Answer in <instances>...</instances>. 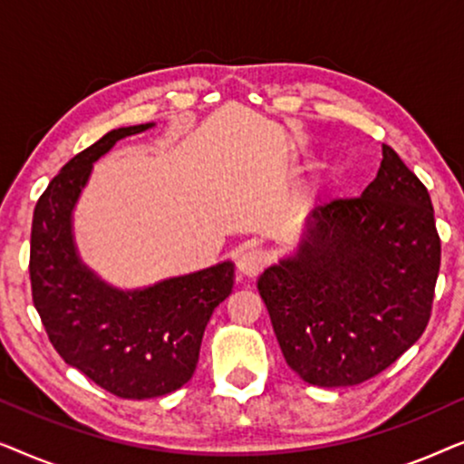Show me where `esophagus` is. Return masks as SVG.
<instances>
[{
	"label": "esophagus",
	"mask_w": 464,
	"mask_h": 464,
	"mask_svg": "<svg viewBox=\"0 0 464 464\" xmlns=\"http://www.w3.org/2000/svg\"><path fill=\"white\" fill-rule=\"evenodd\" d=\"M268 264V256L262 249H253V246H246L238 253L237 257V270L240 276L253 278L257 276L259 272L264 270V266Z\"/></svg>",
	"instance_id": "obj_1"
}]
</instances>
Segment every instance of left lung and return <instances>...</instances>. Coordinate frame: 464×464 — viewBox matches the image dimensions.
Instances as JSON below:
<instances>
[{
  "label": "left lung",
  "mask_w": 464,
  "mask_h": 464,
  "mask_svg": "<svg viewBox=\"0 0 464 464\" xmlns=\"http://www.w3.org/2000/svg\"><path fill=\"white\" fill-rule=\"evenodd\" d=\"M440 264L427 188L382 145L376 179L357 198L314 207L297 251L257 289L287 365L335 389L378 376L420 338Z\"/></svg>",
  "instance_id": "1"
}]
</instances>
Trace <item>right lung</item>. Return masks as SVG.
<instances>
[{"label":"right lung","mask_w":464,"mask_h":464,"mask_svg":"<svg viewBox=\"0 0 464 464\" xmlns=\"http://www.w3.org/2000/svg\"><path fill=\"white\" fill-rule=\"evenodd\" d=\"M151 126L110 130L73 156L44 189L31 226V295L50 342L65 363L122 399L169 395L192 378L207 323L234 285V264L221 262L120 291L80 262L72 213L92 162Z\"/></svg>","instance_id":"1"}]
</instances>
